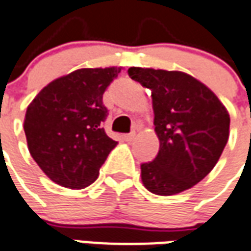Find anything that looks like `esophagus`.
<instances>
[{
    "instance_id": "1",
    "label": "esophagus",
    "mask_w": 251,
    "mask_h": 251,
    "mask_svg": "<svg viewBox=\"0 0 251 251\" xmlns=\"http://www.w3.org/2000/svg\"><path fill=\"white\" fill-rule=\"evenodd\" d=\"M136 136V133L135 132H131V133H127V135H124V140L126 142H132L133 139Z\"/></svg>"
}]
</instances>
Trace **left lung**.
<instances>
[{
  "instance_id": "1",
  "label": "left lung",
  "mask_w": 251,
  "mask_h": 251,
  "mask_svg": "<svg viewBox=\"0 0 251 251\" xmlns=\"http://www.w3.org/2000/svg\"><path fill=\"white\" fill-rule=\"evenodd\" d=\"M128 75L151 91L160 143L156 158L140 166L144 187L163 197L183 193L218 163L228 140V111L188 73L131 67Z\"/></svg>"
}]
</instances>
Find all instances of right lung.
I'll return each mask as SVG.
<instances>
[{"label": "right lung", "mask_w": 251, "mask_h": 251, "mask_svg": "<svg viewBox=\"0 0 251 251\" xmlns=\"http://www.w3.org/2000/svg\"><path fill=\"white\" fill-rule=\"evenodd\" d=\"M123 67L81 68L53 80L29 104L24 119L28 150L52 182L85 188L116 147L103 128V93Z\"/></svg>", "instance_id": "1"}]
</instances>
